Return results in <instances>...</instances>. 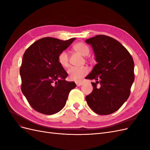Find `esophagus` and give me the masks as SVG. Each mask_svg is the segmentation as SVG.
Wrapping results in <instances>:
<instances>
[{
  "instance_id": "esophagus-1",
  "label": "esophagus",
  "mask_w": 150,
  "mask_h": 150,
  "mask_svg": "<svg viewBox=\"0 0 150 150\" xmlns=\"http://www.w3.org/2000/svg\"><path fill=\"white\" fill-rule=\"evenodd\" d=\"M76 85L78 86H81V85L83 84V82H82V81H76Z\"/></svg>"
}]
</instances>
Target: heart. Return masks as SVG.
I'll return each mask as SVG.
<instances>
[{
  "mask_svg": "<svg viewBox=\"0 0 150 150\" xmlns=\"http://www.w3.org/2000/svg\"><path fill=\"white\" fill-rule=\"evenodd\" d=\"M73 49L76 52L83 56H87L90 53L89 47L83 42H78L73 46ZM57 60L60 65L64 67H67L69 66V56L66 51H61L57 56ZM89 69L87 66L72 67L67 71L69 78L74 81H78L88 74Z\"/></svg>",
  "mask_w": 150,
  "mask_h": 150,
  "instance_id": "heart-1",
  "label": "heart"
}]
</instances>
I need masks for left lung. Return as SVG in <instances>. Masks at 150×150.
<instances>
[{"label": "left lung", "instance_id": "obj_1", "mask_svg": "<svg viewBox=\"0 0 150 150\" xmlns=\"http://www.w3.org/2000/svg\"><path fill=\"white\" fill-rule=\"evenodd\" d=\"M86 42L91 45L98 62L86 77L96 81L91 83L94 88L86 97V101L98 115L112 114L129 96L134 80L133 57L119 41L110 36L98 35Z\"/></svg>", "mask_w": 150, "mask_h": 150}]
</instances>
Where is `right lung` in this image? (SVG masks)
I'll return each instance as SVG.
<instances>
[{
    "label": "right lung",
    "instance_id": "add662e5",
    "mask_svg": "<svg viewBox=\"0 0 150 150\" xmlns=\"http://www.w3.org/2000/svg\"><path fill=\"white\" fill-rule=\"evenodd\" d=\"M74 39L44 38L30 45L24 54L20 67L21 91L39 112L51 115L61 111L69 92L76 88L74 82L66 81L68 74L57 60L59 54Z\"/></svg>",
    "mask_w": 150,
    "mask_h": 150
}]
</instances>
